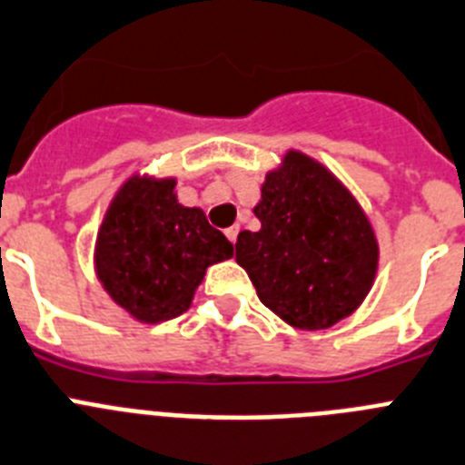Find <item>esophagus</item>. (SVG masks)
<instances>
[{
    "label": "esophagus",
    "mask_w": 465,
    "mask_h": 465,
    "mask_svg": "<svg viewBox=\"0 0 465 465\" xmlns=\"http://www.w3.org/2000/svg\"><path fill=\"white\" fill-rule=\"evenodd\" d=\"M224 233H227V238H229V241H232V243H236V238H238V227H229L227 232H224Z\"/></svg>",
    "instance_id": "34e87169"
}]
</instances>
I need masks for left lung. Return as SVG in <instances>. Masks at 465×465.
Returning a JSON list of instances; mask_svg holds the SVG:
<instances>
[{"mask_svg":"<svg viewBox=\"0 0 465 465\" xmlns=\"http://www.w3.org/2000/svg\"><path fill=\"white\" fill-rule=\"evenodd\" d=\"M255 215L262 229L238 233L236 262L262 304L300 330H325L361 306L377 273V238L332 173L288 152L266 175Z\"/></svg>","mask_w":465,"mask_h":465,"instance_id":"obj_1","label":"left lung"}]
</instances>
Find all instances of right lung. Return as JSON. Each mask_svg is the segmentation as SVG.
Instances as JSON below:
<instances>
[{"mask_svg":"<svg viewBox=\"0 0 465 465\" xmlns=\"http://www.w3.org/2000/svg\"><path fill=\"white\" fill-rule=\"evenodd\" d=\"M173 189L175 180L131 177L112 201L95 245L100 282L143 322L184 313L205 269L233 255L203 210L177 203Z\"/></svg>","mask_w":465,"mask_h":465,"instance_id":"right-lung-1","label":"right lung"}]
</instances>
